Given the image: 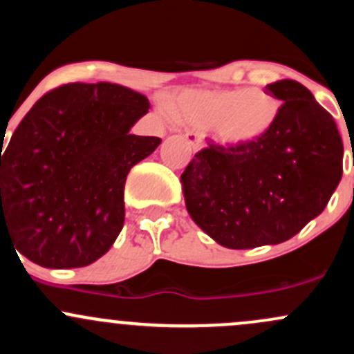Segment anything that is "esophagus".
Masks as SVG:
<instances>
[{"mask_svg": "<svg viewBox=\"0 0 354 354\" xmlns=\"http://www.w3.org/2000/svg\"><path fill=\"white\" fill-rule=\"evenodd\" d=\"M184 138H185V142H187L189 145H191V148H192L194 151H199L201 148H203V135H201V133L187 131L184 135Z\"/></svg>", "mask_w": 354, "mask_h": 354, "instance_id": "esophagus-1", "label": "esophagus"}]
</instances>
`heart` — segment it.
Returning a JSON list of instances; mask_svg holds the SVG:
<instances>
[{"label":"heart","instance_id":"obj_1","mask_svg":"<svg viewBox=\"0 0 354 354\" xmlns=\"http://www.w3.org/2000/svg\"><path fill=\"white\" fill-rule=\"evenodd\" d=\"M280 101L258 87L185 93L174 109L178 121L211 130L224 147L243 148L263 140L275 127Z\"/></svg>","mask_w":354,"mask_h":354}]
</instances>
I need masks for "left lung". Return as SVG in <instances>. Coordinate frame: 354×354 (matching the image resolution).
I'll return each mask as SVG.
<instances>
[{"mask_svg": "<svg viewBox=\"0 0 354 354\" xmlns=\"http://www.w3.org/2000/svg\"><path fill=\"white\" fill-rule=\"evenodd\" d=\"M267 93L282 101L272 131L243 148L209 145L180 176L192 221L221 246L279 245L328 206L343 176V142L333 116L297 81Z\"/></svg>", "mask_w": 354, "mask_h": 354, "instance_id": "obj_1", "label": "left lung"}]
</instances>
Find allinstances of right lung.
<instances>
[{
	"label": "right lung",
	"mask_w": 354,
	"mask_h": 354,
	"mask_svg": "<svg viewBox=\"0 0 354 354\" xmlns=\"http://www.w3.org/2000/svg\"><path fill=\"white\" fill-rule=\"evenodd\" d=\"M148 109L145 94L111 82L40 97L1 150V239L45 268L101 258L123 230L128 172L162 143L130 133Z\"/></svg>",
	"instance_id": "obj_1"
}]
</instances>
